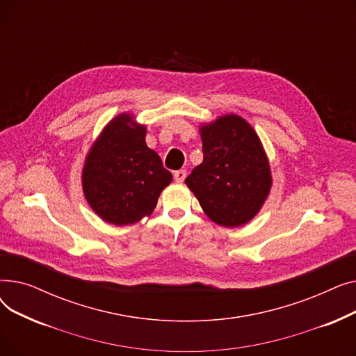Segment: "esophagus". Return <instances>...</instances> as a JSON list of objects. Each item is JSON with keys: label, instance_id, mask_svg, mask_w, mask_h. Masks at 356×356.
I'll return each mask as SVG.
<instances>
[{"label": "esophagus", "instance_id": "esophagus-1", "mask_svg": "<svg viewBox=\"0 0 356 356\" xmlns=\"http://www.w3.org/2000/svg\"><path fill=\"white\" fill-rule=\"evenodd\" d=\"M186 176H188V172H186V170H177V172L175 173V180H176L177 183H183L184 179H186Z\"/></svg>", "mask_w": 356, "mask_h": 356}]
</instances>
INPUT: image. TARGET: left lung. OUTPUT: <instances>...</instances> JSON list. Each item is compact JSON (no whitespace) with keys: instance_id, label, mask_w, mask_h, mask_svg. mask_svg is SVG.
I'll return each mask as SVG.
<instances>
[{"instance_id":"1","label":"left lung","mask_w":356,"mask_h":356,"mask_svg":"<svg viewBox=\"0 0 356 356\" xmlns=\"http://www.w3.org/2000/svg\"><path fill=\"white\" fill-rule=\"evenodd\" d=\"M203 161L184 180L207 216L225 228L248 223L263 208L271 186L266 149L251 124L225 114L200 124Z\"/></svg>"}]
</instances>
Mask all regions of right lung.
Masks as SVG:
<instances>
[{"mask_svg": "<svg viewBox=\"0 0 356 356\" xmlns=\"http://www.w3.org/2000/svg\"><path fill=\"white\" fill-rule=\"evenodd\" d=\"M147 127L129 112L112 118L90 145L82 189L92 211L115 227L153 213L160 193L173 180L160 156L145 143Z\"/></svg>", "mask_w": 356, "mask_h": 356, "instance_id": "add662e5", "label": "right lung"}]
</instances>
